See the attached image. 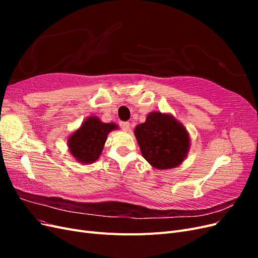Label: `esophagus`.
<instances>
[{"instance_id":"34e87169","label":"esophagus","mask_w":258,"mask_h":258,"mask_svg":"<svg viewBox=\"0 0 258 258\" xmlns=\"http://www.w3.org/2000/svg\"><path fill=\"white\" fill-rule=\"evenodd\" d=\"M121 129H122L123 131H129V130H130V122H128V121L122 122V123H121Z\"/></svg>"}]
</instances>
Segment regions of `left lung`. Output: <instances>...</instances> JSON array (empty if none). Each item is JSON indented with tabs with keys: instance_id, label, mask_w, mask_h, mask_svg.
Instances as JSON below:
<instances>
[{
	"instance_id": "1",
	"label": "left lung",
	"mask_w": 258,
	"mask_h": 258,
	"mask_svg": "<svg viewBox=\"0 0 258 258\" xmlns=\"http://www.w3.org/2000/svg\"><path fill=\"white\" fill-rule=\"evenodd\" d=\"M135 136L144 159L158 170L178 167L190 148L188 131L170 113L151 112L136 127Z\"/></svg>"
}]
</instances>
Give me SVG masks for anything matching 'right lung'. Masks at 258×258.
<instances>
[{"instance_id": "obj_1", "label": "right lung", "mask_w": 258, "mask_h": 258, "mask_svg": "<svg viewBox=\"0 0 258 258\" xmlns=\"http://www.w3.org/2000/svg\"><path fill=\"white\" fill-rule=\"evenodd\" d=\"M118 128L115 122H103L97 116H89L68 138L69 152L83 165L96 162L102 154L107 135Z\"/></svg>"}]
</instances>
